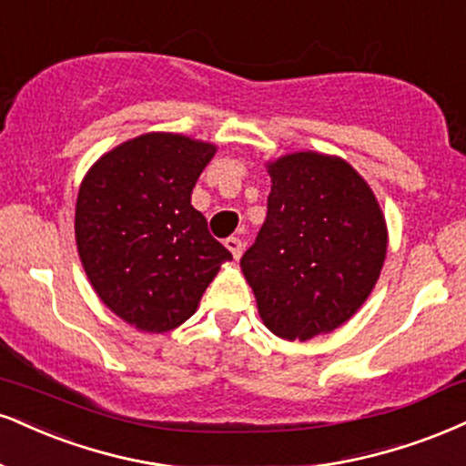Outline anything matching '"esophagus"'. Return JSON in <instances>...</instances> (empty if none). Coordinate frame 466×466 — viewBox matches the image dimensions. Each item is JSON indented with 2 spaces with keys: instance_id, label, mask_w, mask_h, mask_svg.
<instances>
[{
  "instance_id": "esophagus-1",
  "label": "esophagus",
  "mask_w": 466,
  "mask_h": 466,
  "mask_svg": "<svg viewBox=\"0 0 466 466\" xmlns=\"http://www.w3.org/2000/svg\"><path fill=\"white\" fill-rule=\"evenodd\" d=\"M226 248L229 249V254L234 256V260H238V258L243 256V240L237 238V237L228 238V240H226Z\"/></svg>"
}]
</instances>
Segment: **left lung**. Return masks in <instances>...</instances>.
Masks as SVG:
<instances>
[{
  "label": "left lung",
  "mask_w": 466,
  "mask_h": 466,
  "mask_svg": "<svg viewBox=\"0 0 466 466\" xmlns=\"http://www.w3.org/2000/svg\"><path fill=\"white\" fill-rule=\"evenodd\" d=\"M267 171V218L240 268L262 323L284 340H310L350 321L371 295L389 248L386 218L339 156L295 151Z\"/></svg>",
  "instance_id": "left-lung-1"
}]
</instances>
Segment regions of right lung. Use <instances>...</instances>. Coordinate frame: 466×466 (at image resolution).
Masks as SVG:
<instances>
[{
  "instance_id": "add662e5",
  "label": "right lung",
  "mask_w": 466,
  "mask_h": 466,
  "mask_svg": "<svg viewBox=\"0 0 466 466\" xmlns=\"http://www.w3.org/2000/svg\"><path fill=\"white\" fill-rule=\"evenodd\" d=\"M217 145L149 132L116 145L86 171L76 243L99 299L141 332L176 329L232 254L190 206Z\"/></svg>"
}]
</instances>
